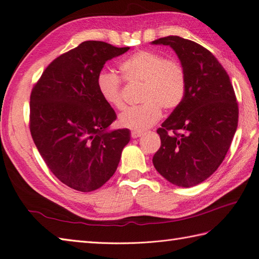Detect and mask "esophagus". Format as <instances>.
I'll return each mask as SVG.
<instances>
[{
	"instance_id": "esophagus-1",
	"label": "esophagus",
	"mask_w": 259,
	"mask_h": 259,
	"mask_svg": "<svg viewBox=\"0 0 259 259\" xmlns=\"http://www.w3.org/2000/svg\"><path fill=\"white\" fill-rule=\"evenodd\" d=\"M142 135H143V133H142V132L133 131V132L131 133V136H132V138H138V137H140Z\"/></svg>"
}]
</instances>
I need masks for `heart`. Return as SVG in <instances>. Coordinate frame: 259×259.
<instances>
[{
  "label": "heart",
  "instance_id": "b5f03b06",
  "mask_svg": "<svg viewBox=\"0 0 259 259\" xmlns=\"http://www.w3.org/2000/svg\"><path fill=\"white\" fill-rule=\"evenodd\" d=\"M119 68L125 81L144 84L140 95L143 105L120 115L122 127L146 131L161 119V108L173 110L183 103L187 88L186 72L177 60L154 52L140 51L121 61ZM97 89L109 106L119 110L124 109L122 79L119 75L101 70L97 75Z\"/></svg>",
  "mask_w": 259,
  "mask_h": 259
}]
</instances>
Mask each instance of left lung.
Returning <instances> with one entry per match:
<instances>
[{
  "label": "left lung",
  "mask_w": 259,
  "mask_h": 259,
  "mask_svg": "<svg viewBox=\"0 0 259 259\" xmlns=\"http://www.w3.org/2000/svg\"><path fill=\"white\" fill-rule=\"evenodd\" d=\"M152 44L169 45L186 72V95L158 128L161 147L153 165L169 183L189 188L221 165L238 127L239 108L224 67L205 48L177 35Z\"/></svg>",
  "instance_id": "obj_1"
}]
</instances>
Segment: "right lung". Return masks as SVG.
I'll use <instances>...</instances> for the list:
<instances>
[{"mask_svg":"<svg viewBox=\"0 0 259 259\" xmlns=\"http://www.w3.org/2000/svg\"><path fill=\"white\" fill-rule=\"evenodd\" d=\"M128 50L85 41L53 60L31 92V136L52 173L74 190L105 185L131 139L127 128L107 131L116 114L97 89L106 61Z\"/></svg>","mask_w":259,"mask_h":259,"instance_id":"right-lung-1","label":"right lung"}]
</instances>
